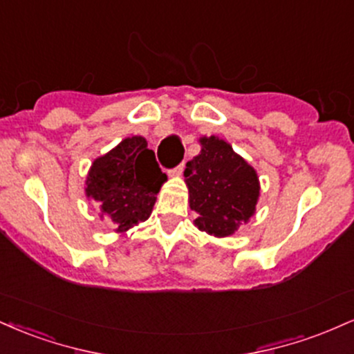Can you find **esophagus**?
<instances>
[{
  "label": "esophagus",
  "instance_id": "34e87169",
  "mask_svg": "<svg viewBox=\"0 0 354 354\" xmlns=\"http://www.w3.org/2000/svg\"><path fill=\"white\" fill-rule=\"evenodd\" d=\"M183 171H185V163L178 165V166H176V168H174V169H173V171H171V174H173V176H181V174H183Z\"/></svg>",
  "mask_w": 354,
  "mask_h": 354
}]
</instances>
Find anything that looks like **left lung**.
<instances>
[{
  "label": "left lung",
  "instance_id": "left-lung-1",
  "mask_svg": "<svg viewBox=\"0 0 354 354\" xmlns=\"http://www.w3.org/2000/svg\"><path fill=\"white\" fill-rule=\"evenodd\" d=\"M200 145V154L185 169L194 225L213 236H230L254 214L258 174L221 138L203 136Z\"/></svg>",
  "mask_w": 354,
  "mask_h": 354
}]
</instances>
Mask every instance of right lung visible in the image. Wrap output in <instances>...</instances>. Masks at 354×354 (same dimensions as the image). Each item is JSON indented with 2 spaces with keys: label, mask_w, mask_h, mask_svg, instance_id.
I'll list each match as a JSON object with an SVG mask.
<instances>
[{
  "label": "right lung",
  "mask_w": 354,
  "mask_h": 354,
  "mask_svg": "<svg viewBox=\"0 0 354 354\" xmlns=\"http://www.w3.org/2000/svg\"><path fill=\"white\" fill-rule=\"evenodd\" d=\"M166 180L145 138L131 136L93 161L84 191L118 233H124L149 218Z\"/></svg>",
  "instance_id": "right-lung-1"
}]
</instances>
